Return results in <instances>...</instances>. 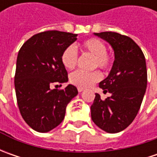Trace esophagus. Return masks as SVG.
<instances>
[{"mask_svg":"<svg viewBox=\"0 0 157 157\" xmlns=\"http://www.w3.org/2000/svg\"><path fill=\"white\" fill-rule=\"evenodd\" d=\"M78 93H81V92H83V91H84V89L81 87H78Z\"/></svg>","mask_w":157,"mask_h":157,"instance_id":"esophagus-1","label":"esophagus"}]
</instances>
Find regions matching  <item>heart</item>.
<instances>
[{
	"mask_svg": "<svg viewBox=\"0 0 157 157\" xmlns=\"http://www.w3.org/2000/svg\"><path fill=\"white\" fill-rule=\"evenodd\" d=\"M82 49L85 52H88L94 56V68L100 67L104 71H108L113 63L111 54L106 52L105 44L98 38H89L82 43ZM78 54L75 45L67 46L62 52L61 62L67 69H73L78 63ZM102 75L100 71L86 72L77 70L69 76L70 82L78 87H89L101 79Z\"/></svg>",
	"mask_w": 157,
	"mask_h": 157,
	"instance_id": "1",
	"label": "heart"
}]
</instances>
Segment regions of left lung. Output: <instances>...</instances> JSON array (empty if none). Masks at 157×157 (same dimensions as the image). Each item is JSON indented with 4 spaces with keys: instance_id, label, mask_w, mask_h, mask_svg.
<instances>
[{
    "instance_id": "left-lung-1",
    "label": "left lung",
    "mask_w": 157,
    "mask_h": 157,
    "mask_svg": "<svg viewBox=\"0 0 157 157\" xmlns=\"http://www.w3.org/2000/svg\"><path fill=\"white\" fill-rule=\"evenodd\" d=\"M94 34L111 44L114 61L109 75L100 83L104 93L112 96L101 100L95 94L91 116L102 130L118 133L132 123L142 105L148 82L145 57L129 36L111 31Z\"/></svg>"
}]
</instances>
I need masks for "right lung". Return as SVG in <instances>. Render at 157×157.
<instances>
[{"instance_id":"add662e5","label":"right lung","mask_w":157,"mask_h":157,"mask_svg":"<svg viewBox=\"0 0 157 157\" xmlns=\"http://www.w3.org/2000/svg\"><path fill=\"white\" fill-rule=\"evenodd\" d=\"M77 36L58 30L40 32L28 39L18 52L15 74L17 105L25 122L37 132H49L61 123L67 104L78 94L72 85L57 89L68 81L62 52Z\"/></svg>"}]
</instances>
